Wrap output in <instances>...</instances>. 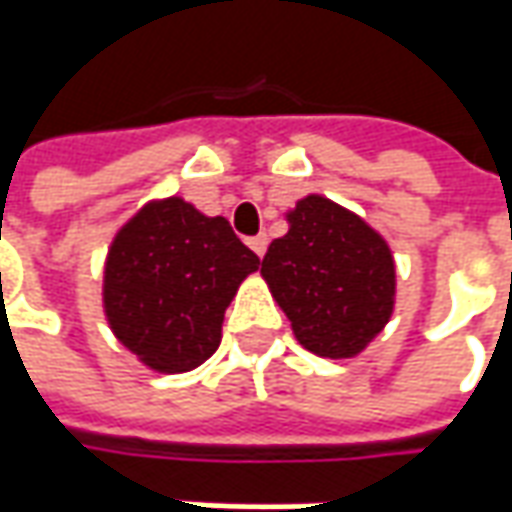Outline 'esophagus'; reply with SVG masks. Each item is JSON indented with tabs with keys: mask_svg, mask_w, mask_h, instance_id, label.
Returning <instances> with one entry per match:
<instances>
[{
	"mask_svg": "<svg viewBox=\"0 0 512 512\" xmlns=\"http://www.w3.org/2000/svg\"><path fill=\"white\" fill-rule=\"evenodd\" d=\"M247 245L253 247V253H256V256H265V250H267V236H265V233H259V236H253V239H250Z\"/></svg>",
	"mask_w": 512,
	"mask_h": 512,
	"instance_id": "1",
	"label": "esophagus"
}]
</instances>
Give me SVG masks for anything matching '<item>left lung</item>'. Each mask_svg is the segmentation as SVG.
<instances>
[{
  "mask_svg": "<svg viewBox=\"0 0 512 512\" xmlns=\"http://www.w3.org/2000/svg\"><path fill=\"white\" fill-rule=\"evenodd\" d=\"M262 276L302 347L325 359H353L393 316L396 262L373 227L319 193L287 210Z\"/></svg>",
  "mask_w": 512,
  "mask_h": 512,
  "instance_id": "obj_1",
  "label": "left lung"
}]
</instances>
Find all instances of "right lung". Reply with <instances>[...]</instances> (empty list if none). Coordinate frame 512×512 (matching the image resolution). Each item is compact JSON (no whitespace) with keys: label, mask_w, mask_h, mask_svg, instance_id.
Masks as SVG:
<instances>
[{"label":"right lung","mask_w":512,"mask_h":512,"mask_svg":"<svg viewBox=\"0 0 512 512\" xmlns=\"http://www.w3.org/2000/svg\"><path fill=\"white\" fill-rule=\"evenodd\" d=\"M259 267L225 216L170 196L113 236L102 305L113 336L156 373H187L222 342L227 305Z\"/></svg>","instance_id":"right-lung-1"}]
</instances>
